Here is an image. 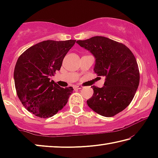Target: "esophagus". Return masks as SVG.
I'll return each instance as SVG.
<instances>
[{
	"label": "esophagus",
	"mask_w": 158,
	"mask_h": 158,
	"mask_svg": "<svg viewBox=\"0 0 158 158\" xmlns=\"http://www.w3.org/2000/svg\"><path fill=\"white\" fill-rule=\"evenodd\" d=\"M74 88L75 90H78V89H81L83 87L81 86V85H76V86H74Z\"/></svg>",
	"instance_id": "esophagus-1"
}]
</instances>
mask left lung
Segmentation results:
<instances>
[{"mask_svg": "<svg viewBox=\"0 0 158 158\" xmlns=\"http://www.w3.org/2000/svg\"><path fill=\"white\" fill-rule=\"evenodd\" d=\"M77 43L95 58L94 72L106 77L104 86L93 85L88 106L105 117L114 116L127 107L139 84V71L135 56L128 47L113 40L95 36Z\"/></svg>", "mask_w": 158, "mask_h": 158, "instance_id": "obj_1", "label": "left lung"}]
</instances>
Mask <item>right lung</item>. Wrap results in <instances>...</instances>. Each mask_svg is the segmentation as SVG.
<instances>
[{
    "label": "right lung",
    "mask_w": 158,
    "mask_h": 158,
    "mask_svg": "<svg viewBox=\"0 0 158 158\" xmlns=\"http://www.w3.org/2000/svg\"><path fill=\"white\" fill-rule=\"evenodd\" d=\"M75 40H46L26 49L16 63L14 79L21 102L35 116L47 118L68 102L73 87L61 88L50 77L60 70L64 57Z\"/></svg>",
    "instance_id": "add662e5"
}]
</instances>
